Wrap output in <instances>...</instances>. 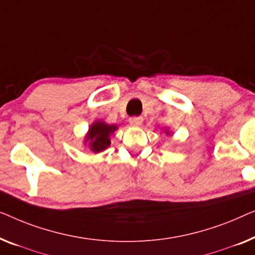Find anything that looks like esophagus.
I'll list each match as a JSON object with an SVG mask.
<instances>
[{
	"label": "esophagus",
	"instance_id": "esophagus-1",
	"mask_svg": "<svg viewBox=\"0 0 255 255\" xmlns=\"http://www.w3.org/2000/svg\"><path fill=\"white\" fill-rule=\"evenodd\" d=\"M142 123H143V118H141V117H131L130 119H129V124H130L131 126H135V127L141 126Z\"/></svg>",
	"mask_w": 255,
	"mask_h": 255
}]
</instances>
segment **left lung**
Instances as JSON below:
<instances>
[{"label":"left lung","instance_id":"8db88e82","mask_svg":"<svg viewBox=\"0 0 255 255\" xmlns=\"http://www.w3.org/2000/svg\"><path fill=\"white\" fill-rule=\"evenodd\" d=\"M164 131L166 135H170V128H164Z\"/></svg>","mask_w":255,"mask_h":255}]
</instances>
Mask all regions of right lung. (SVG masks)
Returning <instances> with one entry per match:
<instances>
[{
  "label": "right lung",
  "instance_id": "add662e5",
  "mask_svg": "<svg viewBox=\"0 0 255 255\" xmlns=\"http://www.w3.org/2000/svg\"><path fill=\"white\" fill-rule=\"evenodd\" d=\"M118 130L117 125H109L104 120H96L85 134L83 144L93 153L103 152L111 145V135Z\"/></svg>",
  "mask_w": 255,
  "mask_h": 255
}]
</instances>
